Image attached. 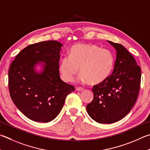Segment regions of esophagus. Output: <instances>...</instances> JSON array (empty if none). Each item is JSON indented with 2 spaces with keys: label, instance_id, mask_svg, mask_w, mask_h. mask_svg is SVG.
Returning a JSON list of instances; mask_svg holds the SVG:
<instances>
[{
  "label": "esophagus",
  "instance_id": "obj_1",
  "mask_svg": "<svg viewBox=\"0 0 150 150\" xmlns=\"http://www.w3.org/2000/svg\"><path fill=\"white\" fill-rule=\"evenodd\" d=\"M76 91H84V88H81V87H77V88H76Z\"/></svg>",
  "mask_w": 150,
  "mask_h": 150
}]
</instances>
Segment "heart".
Instances as JSON below:
<instances>
[{
  "label": "heart",
  "mask_w": 150,
  "mask_h": 150,
  "mask_svg": "<svg viewBox=\"0 0 150 150\" xmlns=\"http://www.w3.org/2000/svg\"><path fill=\"white\" fill-rule=\"evenodd\" d=\"M114 62L113 54L107 49L92 44H77L71 48L69 57L62 59L59 70L65 81L71 82L79 68L80 81L98 84L109 77Z\"/></svg>",
  "instance_id": "b5f03b06"
}]
</instances>
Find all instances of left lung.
I'll use <instances>...</instances> for the list:
<instances>
[{"label":"left lung","instance_id":"1","mask_svg":"<svg viewBox=\"0 0 150 150\" xmlns=\"http://www.w3.org/2000/svg\"><path fill=\"white\" fill-rule=\"evenodd\" d=\"M116 50L113 72L105 81L94 86V98L86 105L89 116L99 123H113L131 110L139 92L141 69L123 46L109 41Z\"/></svg>","mask_w":150,"mask_h":150}]
</instances>
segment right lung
I'll list each match as a JSON object with an SVG mask.
<instances>
[{
	"instance_id": "add662e5",
	"label": "right lung",
	"mask_w": 150,
	"mask_h": 150,
	"mask_svg": "<svg viewBox=\"0 0 150 150\" xmlns=\"http://www.w3.org/2000/svg\"><path fill=\"white\" fill-rule=\"evenodd\" d=\"M63 45L48 40L30 45L14 59L8 71L10 97L27 117L48 122L55 119L68 94L75 91L59 77Z\"/></svg>"
}]
</instances>
